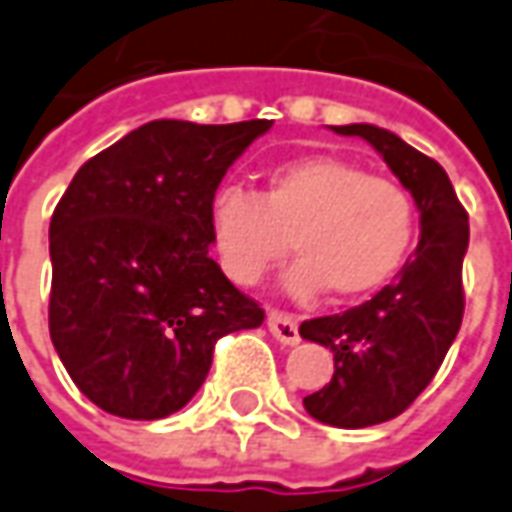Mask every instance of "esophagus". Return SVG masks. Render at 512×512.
I'll use <instances>...</instances> for the list:
<instances>
[{
    "label": "esophagus",
    "instance_id": "34e87169",
    "mask_svg": "<svg viewBox=\"0 0 512 512\" xmlns=\"http://www.w3.org/2000/svg\"><path fill=\"white\" fill-rule=\"evenodd\" d=\"M267 327H270V332H273V338L281 341V344L296 346L298 341H301L296 315H287V312H281V310H270L267 312Z\"/></svg>",
    "mask_w": 512,
    "mask_h": 512
}]
</instances>
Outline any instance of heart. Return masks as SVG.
I'll return each mask as SVG.
<instances>
[{
  "mask_svg": "<svg viewBox=\"0 0 512 512\" xmlns=\"http://www.w3.org/2000/svg\"><path fill=\"white\" fill-rule=\"evenodd\" d=\"M216 262L236 284H256L290 242L298 262L287 290L338 301L377 293L403 270L417 239V205L406 185L329 157L304 154L270 166L262 191L219 188L208 205Z\"/></svg>",
  "mask_w": 512,
  "mask_h": 512,
  "instance_id": "b5f03b06",
  "label": "heart"
}]
</instances>
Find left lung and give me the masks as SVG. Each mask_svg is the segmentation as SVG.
<instances>
[{
    "mask_svg": "<svg viewBox=\"0 0 512 512\" xmlns=\"http://www.w3.org/2000/svg\"><path fill=\"white\" fill-rule=\"evenodd\" d=\"M332 132L372 143L420 211L417 250L392 284L360 307L298 327L301 338L335 355L332 380L304 397L307 414L335 428H366L403 414L454 344L465 312L468 214L445 168L394 132L372 123L332 126Z\"/></svg>",
    "mask_w": 512,
    "mask_h": 512,
    "instance_id": "8db88e82",
    "label": "left lung"
}]
</instances>
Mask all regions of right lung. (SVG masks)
Segmentation results:
<instances>
[{"label": "right lung", "mask_w": 512, "mask_h": 512, "mask_svg": "<svg viewBox=\"0 0 512 512\" xmlns=\"http://www.w3.org/2000/svg\"><path fill=\"white\" fill-rule=\"evenodd\" d=\"M270 126L152 120L72 177L50 219V338L98 408L163 420L205 383L222 335L262 327L208 256V205Z\"/></svg>", "instance_id": "obj_1"}]
</instances>
